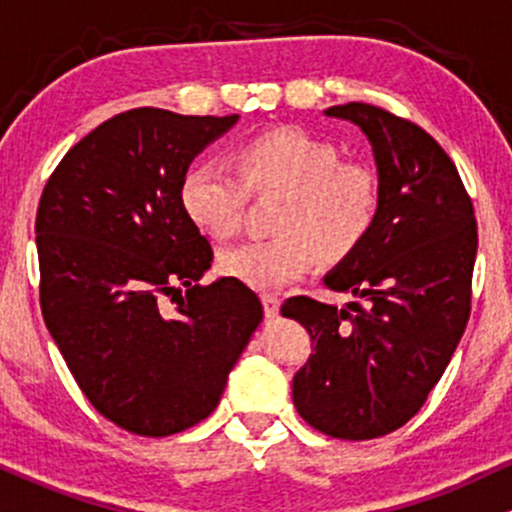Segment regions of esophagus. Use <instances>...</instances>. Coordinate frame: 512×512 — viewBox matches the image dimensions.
Masks as SVG:
<instances>
[{
    "label": "esophagus",
    "mask_w": 512,
    "mask_h": 512,
    "mask_svg": "<svg viewBox=\"0 0 512 512\" xmlns=\"http://www.w3.org/2000/svg\"><path fill=\"white\" fill-rule=\"evenodd\" d=\"M262 305H264V315L267 317H276L279 315V305L281 301L276 296H272V293H264L262 296Z\"/></svg>",
    "instance_id": "1"
}]
</instances>
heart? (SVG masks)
Wrapping results in <instances>:
<instances>
[{
	"label": "heart",
	"instance_id": "obj_1",
	"mask_svg": "<svg viewBox=\"0 0 512 512\" xmlns=\"http://www.w3.org/2000/svg\"><path fill=\"white\" fill-rule=\"evenodd\" d=\"M250 192H284L274 211L276 236L223 250L219 269L240 284L269 291L310 272L317 257H351L373 233L380 182L361 161H342L332 142L296 127L257 134L236 149V168L202 158L182 173L178 199L204 236H236Z\"/></svg>",
	"mask_w": 512,
	"mask_h": 512
}]
</instances>
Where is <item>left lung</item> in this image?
I'll return each instance as SVG.
<instances>
[{
  "mask_svg": "<svg viewBox=\"0 0 512 512\" xmlns=\"http://www.w3.org/2000/svg\"><path fill=\"white\" fill-rule=\"evenodd\" d=\"M327 117L361 127L373 146L380 214L354 255L325 276L344 308L293 296L281 305L313 351L293 375V404L320 433L370 440L404 426L448 368L472 303L477 219L450 156L414 122L370 103Z\"/></svg>",
  "mask_w": 512,
  "mask_h": 512,
  "instance_id": "8db88e82",
  "label": "left lung"
}]
</instances>
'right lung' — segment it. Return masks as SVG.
I'll return each mask as SVG.
<instances>
[{"mask_svg":"<svg viewBox=\"0 0 512 512\" xmlns=\"http://www.w3.org/2000/svg\"><path fill=\"white\" fill-rule=\"evenodd\" d=\"M236 122L127 110L74 144L40 197L45 325L88 402L137 436L207 419L262 322L245 284H199L214 252L178 199L182 173Z\"/></svg>","mask_w":512,"mask_h":512,"instance_id":"obj_1","label":"right lung"}]
</instances>
